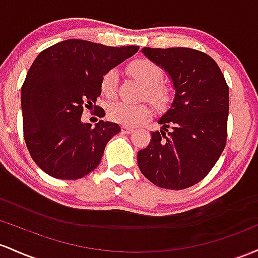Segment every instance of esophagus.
Here are the masks:
<instances>
[{
	"mask_svg": "<svg viewBox=\"0 0 258 258\" xmlns=\"http://www.w3.org/2000/svg\"><path fill=\"white\" fill-rule=\"evenodd\" d=\"M134 132V129L130 128V126H121V133L123 134H132Z\"/></svg>",
	"mask_w": 258,
	"mask_h": 258,
	"instance_id": "34e87169",
	"label": "esophagus"
}]
</instances>
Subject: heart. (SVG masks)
<instances>
[{"label":"heart","mask_w":258,"mask_h":258,"mask_svg":"<svg viewBox=\"0 0 258 258\" xmlns=\"http://www.w3.org/2000/svg\"><path fill=\"white\" fill-rule=\"evenodd\" d=\"M128 72L134 79L144 85L143 97L151 102L156 108H164L172 101V90L166 84L161 83L163 71L157 63L151 59L139 58L132 60L128 66ZM118 85V73L115 69L106 72L101 79V92L107 98L115 95ZM151 117V108L149 106L128 105L124 102H113L108 106V118L115 123L126 126L137 125Z\"/></svg>","instance_id":"b5f03b06"}]
</instances>
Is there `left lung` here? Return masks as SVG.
<instances>
[{"label": "left lung", "instance_id": "1", "mask_svg": "<svg viewBox=\"0 0 258 258\" xmlns=\"http://www.w3.org/2000/svg\"><path fill=\"white\" fill-rule=\"evenodd\" d=\"M141 51L167 72L175 95L158 120L162 130L152 132L149 146L138 152L139 168L157 186L186 189L208 174L224 150L229 88L215 59L204 52L186 47Z\"/></svg>", "mask_w": 258, "mask_h": 258}]
</instances>
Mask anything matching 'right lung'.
Returning <instances> with one entry per match:
<instances>
[{
  "label": "right lung",
  "instance_id": "right-lung-1",
  "mask_svg": "<svg viewBox=\"0 0 258 258\" xmlns=\"http://www.w3.org/2000/svg\"><path fill=\"white\" fill-rule=\"evenodd\" d=\"M138 50L133 45L112 47L69 39L40 52L20 98L25 144L43 172L75 180L98 166L107 143L120 126L100 120L91 128L82 121L83 111L96 105L103 74Z\"/></svg>",
  "mask_w": 258,
  "mask_h": 258
}]
</instances>
